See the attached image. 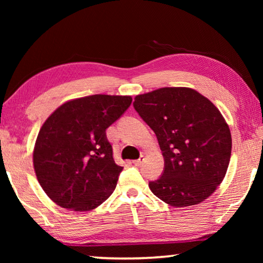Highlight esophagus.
<instances>
[{"label":"esophagus","instance_id":"esophagus-1","mask_svg":"<svg viewBox=\"0 0 263 263\" xmlns=\"http://www.w3.org/2000/svg\"><path fill=\"white\" fill-rule=\"evenodd\" d=\"M145 161V158H144V155H141V157L139 158V159H137V160H135V161H133V163L136 164V166H140V164H142V162Z\"/></svg>","mask_w":263,"mask_h":263}]
</instances>
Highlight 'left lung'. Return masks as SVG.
<instances>
[{"mask_svg": "<svg viewBox=\"0 0 263 263\" xmlns=\"http://www.w3.org/2000/svg\"><path fill=\"white\" fill-rule=\"evenodd\" d=\"M133 106L154 131L164 160L162 175L148 183L152 193L176 208L215 193L228 171L232 138L212 102L194 89L167 87L136 96Z\"/></svg>", "mask_w": 263, "mask_h": 263, "instance_id": "obj_1", "label": "left lung"}]
</instances>
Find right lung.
Wrapping results in <instances>:
<instances>
[{
    "mask_svg": "<svg viewBox=\"0 0 263 263\" xmlns=\"http://www.w3.org/2000/svg\"><path fill=\"white\" fill-rule=\"evenodd\" d=\"M131 96L91 95L59 106L38 133L33 167L58 205L90 211L110 197L123 167L116 164L106 128L131 105Z\"/></svg>",
    "mask_w": 263,
    "mask_h": 263,
    "instance_id": "1",
    "label": "right lung"
}]
</instances>
